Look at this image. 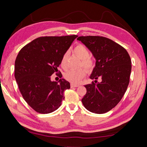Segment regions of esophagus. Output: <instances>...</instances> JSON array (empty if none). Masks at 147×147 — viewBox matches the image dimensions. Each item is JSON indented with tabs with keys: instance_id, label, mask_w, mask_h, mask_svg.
I'll list each match as a JSON object with an SVG mask.
<instances>
[{
	"instance_id": "1",
	"label": "esophagus",
	"mask_w": 147,
	"mask_h": 147,
	"mask_svg": "<svg viewBox=\"0 0 147 147\" xmlns=\"http://www.w3.org/2000/svg\"><path fill=\"white\" fill-rule=\"evenodd\" d=\"M78 86H79V85H76V84H71V88H78Z\"/></svg>"
}]
</instances>
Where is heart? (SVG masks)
Here are the masks:
<instances>
[{"instance_id": "b5f03b06", "label": "heart", "mask_w": 147, "mask_h": 147, "mask_svg": "<svg viewBox=\"0 0 147 147\" xmlns=\"http://www.w3.org/2000/svg\"><path fill=\"white\" fill-rule=\"evenodd\" d=\"M73 53L78 58L82 59L80 65L84 67L87 70H90L93 67L94 62L89 55V50L83 45L79 44L74 47ZM69 54L67 52L65 53L61 59V66L62 68L66 69L67 67V59ZM86 75V71L83 69H80L78 70H69L67 71L64 74V78L73 84H78Z\"/></svg>"}]
</instances>
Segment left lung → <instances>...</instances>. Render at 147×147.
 <instances>
[{"instance_id":"obj_1","label":"left lung","mask_w":147,"mask_h":147,"mask_svg":"<svg viewBox=\"0 0 147 147\" xmlns=\"http://www.w3.org/2000/svg\"><path fill=\"white\" fill-rule=\"evenodd\" d=\"M96 59L90 76L95 80L85 86L86 94L82 99L84 107L92 113L102 114L111 110L123 98L130 82L131 65L126 50L107 38L80 36ZM99 78L101 82L96 80Z\"/></svg>"}]
</instances>
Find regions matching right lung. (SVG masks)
Here are the masks:
<instances>
[{
  "label": "right lung",
  "instance_id": "1",
  "mask_svg": "<svg viewBox=\"0 0 147 147\" xmlns=\"http://www.w3.org/2000/svg\"><path fill=\"white\" fill-rule=\"evenodd\" d=\"M76 38V35L40 37L19 51L15 61V78L24 100L37 112L56 110L64 100V91L70 89L69 82L62 78L58 84L52 81L51 76L58 74L62 56Z\"/></svg>",
  "mask_w": 147,
  "mask_h": 147
}]
</instances>
